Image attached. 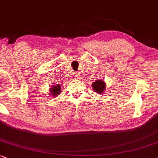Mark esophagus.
<instances>
[{"label":"esophagus","mask_w":158,"mask_h":158,"mask_svg":"<svg viewBox=\"0 0 158 158\" xmlns=\"http://www.w3.org/2000/svg\"><path fill=\"white\" fill-rule=\"evenodd\" d=\"M81 73L80 72H78V73H76V77H77L78 79H80V78L81 77Z\"/></svg>","instance_id":"esophagus-1"}]
</instances>
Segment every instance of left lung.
<instances>
[{
	"instance_id": "obj_1",
	"label": "left lung",
	"mask_w": 158,
	"mask_h": 158,
	"mask_svg": "<svg viewBox=\"0 0 158 158\" xmlns=\"http://www.w3.org/2000/svg\"><path fill=\"white\" fill-rule=\"evenodd\" d=\"M92 86H93V88L94 89L95 92H96V93L98 94L102 93L106 87L105 83L103 82V81L102 80H98L96 81H95V82L92 85Z\"/></svg>"
}]
</instances>
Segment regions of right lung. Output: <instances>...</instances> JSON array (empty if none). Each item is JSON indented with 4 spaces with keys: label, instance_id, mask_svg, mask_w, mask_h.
<instances>
[{
    "label": "right lung",
    "instance_id": "add662e5",
    "mask_svg": "<svg viewBox=\"0 0 158 158\" xmlns=\"http://www.w3.org/2000/svg\"><path fill=\"white\" fill-rule=\"evenodd\" d=\"M60 88H61L60 85H58L57 86H55V87H52L50 89L51 94L52 95H53L54 96H56V95H57L60 93V90H61Z\"/></svg>",
    "mask_w": 158,
    "mask_h": 158
}]
</instances>
